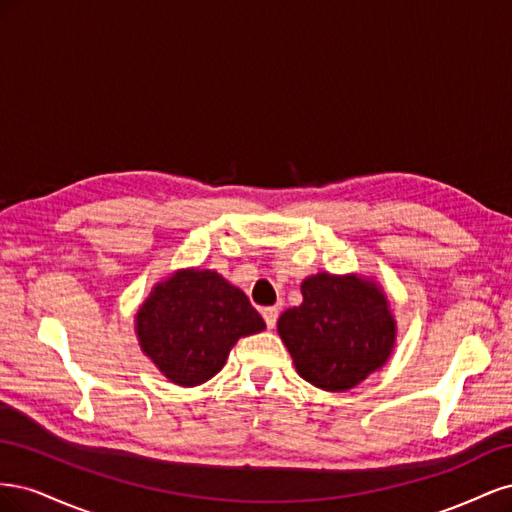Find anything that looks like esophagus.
<instances>
[{"label":"esophagus","instance_id":"1","mask_svg":"<svg viewBox=\"0 0 512 512\" xmlns=\"http://www.w3.org/2000/svg\"><path fill=\"white\" fill-rule=\"evenodd\" d=\"M277 316H280V312H277V307H265V309H262V318H265L269 329H273L275 324H277Z\"/></svg>","mask_w":512,"mask_h":512}]
</instances>
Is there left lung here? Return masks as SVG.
I'll return each mask as SVG.
<instances>
[{
  "mask_svg": "<svg viewBox=\"0 0 512 512\" xmlns=\"http://www.w3.org/2000/svg\"><path fill=\"white\" fill-rule=\"evenodd\" d=\"M301 292L303 303L277 322L301 378L324 391H348L389 359L395 322L374 284L318 273Z\"/></svg>",
  "mask_w": 512,
  "mask_h": 512,
  "instance_id": "left-lung-1",
  "label": "left lung"
}]
</instances>
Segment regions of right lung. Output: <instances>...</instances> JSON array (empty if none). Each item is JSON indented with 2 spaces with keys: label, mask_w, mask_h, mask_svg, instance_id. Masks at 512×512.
I'll list each match as a JSON object with an SVG mask.
<instances>
[{
  "label": "right lung",
  "mask_w": 512,
  "mask_h": 512,
  "mask_svg": "<svg viewBox=\"0 0 512 512\" xmlns=\"http://www.w3.org/2000/svg\"><path fill=\"white\" fill-rule=\"evenodd\" d=\"M136 329L141 348L168 380L196 386L218 374L237 339L265 329V320L222 275L181 271L153 288Z\"/></svg>",
  "instance_id": "right-lung-1"
}]
</instances>
